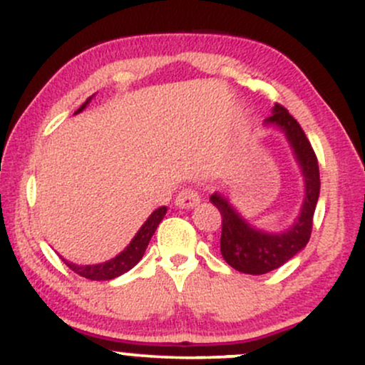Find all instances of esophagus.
Masks as SVG:
<instances>
[{"label": "esophagus", "mask_w": 365, "mask_h": 365, "mask_svg": "<svg viewBox=\"0 0 365 365\" xmlns=\"http://www.w3.org/2000/svg\"><path fill=\"white\" fill-rule=\"evenodd\" d=\"M198 203H200V195L196 193L195 190H191V187L182 190L181 193L178 195V198H175V205H178L179 208H193Z\"/></svg>", "instance_id": "esophagus-1"}]
</instances>
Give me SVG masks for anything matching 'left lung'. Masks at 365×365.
<instances>
[{
    "label": "left lung",
    "instance_id": "8db88e82",
    "mask_svg": "<svg viewBox=\"0 0 365 365\" xmlns=\"http://www.w3.org/2000/svg\"><path fill=\"white\" fill-rule=\"evenodd\" d=\"M264 125H274L284 133L292 146L294 158L302 169L305 182V198L302 203L297 220L286 231L267 232L253 227L248 220L240 215L231 202L224 195L214 193L210 202L219 208L222 215V235H220V253L224 260L236 271L243 274H267L281 267L298 252L307 247L312 232V219L315 205L319 200L321 179L319 163L310 141L288 110L281 105H274L272 115L265 118Z\"/></svg>",
    "mask_w": 365,
    "mask_h": 365
}]
</instances>
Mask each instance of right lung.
Here are the masks:
<instances>
[{"mask_svg": "<svg viewBox=\"0 0 365 365\" xmlns=\"http://www.w3.org/2000/svg\"><path fill=\"white\" fill-rule=\"evenodd\" d=\"M89 101H91V98H88V100H86V103L81 106L76 113L83 112ZM165 214H167V207L157 208V210H155L153 214L146 219V222L143 224L141 229L136 232V236L130 240V243L128 245V247L122 250L117 257H113V259L101 262V264H96V265H77V264H72V262H68L65 259H63V262L68 265V269H72L73 272L86 277V279H91V281L115 279V277L122 276L124 272L130 271V269H133L134 265H136L138 262L143 259V255H145V250H146V247H148L151 236L155 235L158 224L162 222L163 215Z\"/></svg>", "mask_w": 365, "mask_h": 365, "instance_id": "add662e5", "label": "right lung"}]
</instances>
